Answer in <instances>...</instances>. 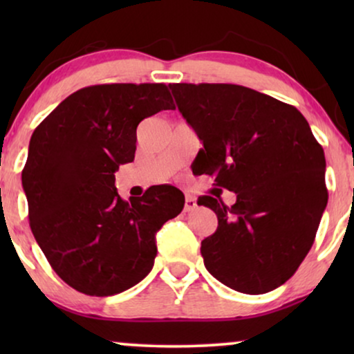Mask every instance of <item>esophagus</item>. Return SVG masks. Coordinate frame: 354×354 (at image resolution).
Returning a JSON list of instances; mask_svg holds the SVG:
<instances>
[{
  "mask_svg": "<svg viewBox=\"0 0 354 354\" xmlns=\"http://www.w3.org/2000/svg\"><path fill=\"white\" fill-rule=\"evenodd\" d=\"M196 207V200L193 196H190L188 195L187 198H185V211L187 212H190V211H193Z\"/></svg>",
  "mask_w": 354,
  "mask_h": 354,
  "instance_id": "34e87169",
  "label": "esophagus"
}]
</instances>
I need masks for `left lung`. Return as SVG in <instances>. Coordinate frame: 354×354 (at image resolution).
Here are the masks:
<instances>
[{"mask_svg":"<svg viewBox=\"0 0 354 354\" xmlns=\"http://www.w3.org/2000/svg\"><path fill=\"white\" fill-rule=\"evenodd\" d=\"M183 119L203 149L196 172L236 195L212 196L217 229L201 241L205 266L236 292L259 295L297 272L327 206L326 156L304 115L292 104L232 84H171Z\"/></svg>","mask_w":354,"mask_h":354,"instance_id":"left-lung-1","label":"left lung"}]
</instances>
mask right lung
I'll return each instance as SVG.
<instances>
[{
	"label": "right lung",
	"mask_w": 354,
	"mask_h": 354,
	"mask_svg": "<svg viewBox=\"0 0 354 354\" xmlns=\"http://www.w3.org/2000/svg\"><path fill=\"white\" fill-rule=\"evenodd\" d=\"M174 108L164 84L91 85L67 96L33 132L22 171L30 229L77 292L111 297L153 269L156 232L180 214L185 196L156 185L124 201L114 172L133 161L138 124Z\"/></svg>",
	"instance_id": "1"
}]
</instances>
